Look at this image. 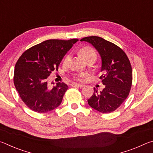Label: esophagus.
I'll return each mask as SVG.
<instances>
[{
    "label": "esophagus",
    "instance_id": "esophagus-1",
    "mask_svg": "<svg viewBox=\"0 0 153 153\" xmlns=\"http://www.w3.org/2000/svg\"><path fill=\"white\" fill-rule=\"evenodd\" d=\"M71 86L72 87H79V88H82L84 87V86L82 84H77V83H73V84H71Z\"/></svg>",
    "mask_w": 153,
    "mask_h": 153
}]
</instances>
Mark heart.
Instances as JSON below:
<instances>
[{
  "mask_svg": "<svg viewBox=\"0 0 153 153\" xmlns=\"http://www.w3.org/2000/svg\"><path fill=\"white\" fill-rule=\"evenodd\" d=\"M79 53L80 56L84 59L85 61H87L90 59H97V53L94 51L93 48H92L90 46H84V47H82L80 49L79 51ZM69 59V56L67 55L66 56L65 59L64 60V63H67ZM85 76L84 74H81L79 75V79H82V77H84Z\"/></svg>",
  "mask_w": 153,
  "mask_h": 153,
  "instance_id": "heart-1",
  "label": "heart"
}]
</instances>
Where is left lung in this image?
Listing matches in <instances>:
<instances>
[{
	"instance_id": "obj_1",
	"label": "left lung",
	"mask_w": 153,
	"mask_h": 153,
	"mask_svg": "<svg viewBox=\"0 0 153 153\" xmlns=\"http://www.w3.org/2000/svg\"><path fill=\"white\" fill-rule=\"evenodd\" d=\"M94 46L101 57L102 76L100 79L105 88L100 92L95 89L88 99V105L102 113H111L128 97L132 84L130 62L122 49L98 36H89L80 40Z\"/></svg>"
}]
</instances>
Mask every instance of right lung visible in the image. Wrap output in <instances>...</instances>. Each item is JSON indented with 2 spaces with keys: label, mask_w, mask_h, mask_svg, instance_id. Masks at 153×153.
<instances>
[{
  "label": "right lung",
  "mask_w": 153,
  "mask_h": 153,
  "mask_svg": "<svg viewBox=\"0 0 153 153\" xmlns=\"http://www.w3.org/2000/svg\"><path fill=\"white\" fill-rule=\"evenodd\" d=\"M77 39L48 40L25 51L15 64L14 84L22 101L35 112L44 113L61 105L68 89L65 83L51 87L48 77ZM54 84V83H51Z\"/></svg>",
  "instance_id": "obj_1"
}]
</instances>
